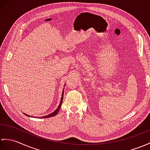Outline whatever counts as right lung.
<instances>
[{
    "instance_id": "1",
    "label": "right lung",
    "mask_w": 150,
    "mask_h": 150,
    "mask_svg": "<svg viewBox=\"0 0 150 150\" xmlns=\"http://www.w3.org/2000/svg\"><path fill=\"white\" fill-rule=\"evenodd\" d=\"M63 95H64V90H63V91H62V96H61V98L60 103H59V105L58 107L57 108L56 110H55V111H54V112H52V113L47 115V116H42V117H41V118H47V117H50L54 116H55V115H56V114H57L58 112L59 111V109H61V107L62 103V100H63ZM25 114L26 115V116H29V115H27V114ZM29 116V117H32V116ZM39 117H38V118H39Z\"/></svg>"
}]
</instances>
